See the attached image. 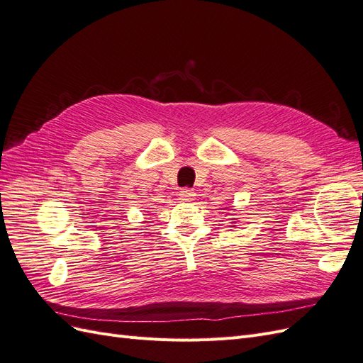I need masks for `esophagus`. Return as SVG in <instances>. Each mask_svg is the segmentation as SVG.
Here are the masks:
<instances>
[{
    "instance_id": "esophagus-1",
    "label": "esophagus",
    "mask_w": 363,
    "mask_h": 363,
    "mask_svg": "<svg viewBox=\"0 0 363 363\" xmlns=\"http://www.w3.org/2000/svg\"><path fill=\"white\" fill-rule=\"evenodd\" d=\"M195 199V192L189 188L180 191V200L182 201H192Z\"/></svg>"
}]
</instances>
